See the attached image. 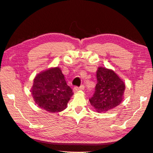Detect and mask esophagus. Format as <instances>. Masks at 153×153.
<instances>
[{"mask_svg": "<svg viewBox=\"0 0 153 153\" xmlns=\"http://www.w3.org/2000/svg\"><path fill=\"white\" fill-rule=\"evenodd\" d=\"M84 85H82L79 88L78 87H75L74 88V92H77V91H78L84 90Z\"/></svg>", "mask_w": 153, "mask_h": 153, "instance_id": "esophagus-1", "label": "esophagus"}]
</instances>
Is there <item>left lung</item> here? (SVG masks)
<instances>
[{"label":"left lung","mask_w":153,"mask_h":153,"mask_svg":"<svg viewBox=\"0 0 153 153\" xmlns=\"http://www.w3.org/2000/svg\"><path fill=\"white\" fill-rule=\"evenodd\" d=\"M96 77L95 92L89 101L97 112H108L123 102L125 83L114 71L104 67L98 68Z\"/></svg>","instance_id":"8db88e82"}]
</instances>
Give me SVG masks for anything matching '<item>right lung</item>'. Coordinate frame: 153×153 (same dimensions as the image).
Listing matches in <instances>:
<instances>
[{"label":"right lung","instance_id":"add662e5","mask_svg":"<svg viewBox=\"0 0 153 153\" xmlns=\"http://www.w3.org/2000/svg\"><path fill=\"white\" fill-rule=\"evenodd\" d=\"M30 92L37 106L51 113L65 110L74 94L59 67L38 74L33 79Z\"/></svg>","mask_w":153,"mask_h":153}]
</instances>
